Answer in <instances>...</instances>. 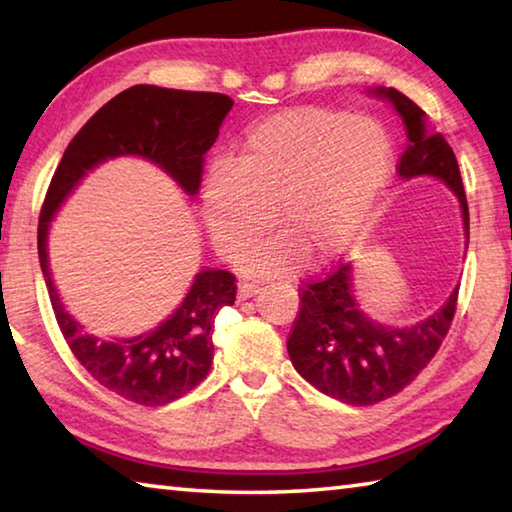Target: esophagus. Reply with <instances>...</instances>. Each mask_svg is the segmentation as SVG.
Here are the masks:
<instances>
[{"instance_id": "obj_1", "label": "esophagus", "mask_w": 512, "mask_h": 512, "mask_svg": "<svg viewBox=\"0 0 512 512\" xmlns=\"http://www.w3.org/2000/svg\"><path fill=\"white\" fill-rule=\"evenodd\" d=\"M257 291H259V284L250 282V280H241V282H239V298H241V300L255 296Z\"/></svg>"}]
</instances>
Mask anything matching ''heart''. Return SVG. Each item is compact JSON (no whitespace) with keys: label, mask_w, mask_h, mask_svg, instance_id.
<instances>
[{"label":"heart","mask_w":512,"mask_h":512,"mask_svg":"<svg viewBox=\"0 0 512 512\" xmlns=\"http://www.w3.org/2000/svg\"><path fill=\"white\" fill-rule=\"evenodd\" d=\"M393 146L377 121L343 110L296 108L248 133L239 160L221 158L203 183L216 250L237 257L274 222L288 232L247 251L246 273L282 275L305 255H332L357 237L391 171Z\"/></svg>","instance_id":"1"}]
</instances>
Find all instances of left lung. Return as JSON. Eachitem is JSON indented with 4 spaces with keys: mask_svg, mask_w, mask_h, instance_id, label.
I'll return each instance as SVG.
<instances>
[{
    "mask_svg": "<svg viewBox=\"0 0 512 512\" xmlns=\"http://www.w3.org/2000/svg\"><path fill=\"white\" fill-rule=\"evenodd\" d=\"M368 94L393 106L404 124L406 144L397 162L400 176L429 173L445 180L461 201L465 232L470 235V212L452 146L431 126L427 112L402 92L377 85L368 88ZM350 282V264L343 262L302 282L287 350L293 368L320 393L343 404L370 406L404 391L436 357L452 327L458 291L427 320L395 329L363 314L352 298Z\"/></svg>",
    "mask_w": 512,
    "mask_h": 512,
    "instance_id": "1",
    "label": "left lung"
}]
</instances>
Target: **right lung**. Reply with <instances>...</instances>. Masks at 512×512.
I'll return each instance as SVG.
<instances>
[{"label": "right lung", "mask_w": 512, "mask_h": 512, "mask_svg": "<svg viewBox=\"0 0 512 512\" xmlns=\"http://www.w3.org/2000/svg\"><path fill=\"white\" fill-rule=\"evenodd\" d=\"M232 108L228 94L169 90L133 85L88 119L60 158L38 221V257L51 307L69 350L81 366L124 400L164 406L201 384L212 368V327L216 311L235 305L237 277L228 271H203L173 316L153 332L128 341H99L67 314L51 282L47 228L58 205L85 171L115 155H142L171 173L187 194L201 187L205 153Z\"/></svg>", "instance_id": "1"}]
</instances>
